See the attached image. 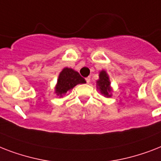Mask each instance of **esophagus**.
I'll return each instance as SVG.
<instances>
[{"instance_id":"obj_1","label":"esophagus","mask_w":161,"mask_h":161,"mask_svg":"<svg viewBox=\"0 0 161 161\" xmlns=\"http://www.w3.org/2000/svg\"><path fill=\"white\" fill-rule=\"evenodd\" d=\"M86 82H87V83H90V77H87V78H85Z\"/></svg>"}]
</instances>
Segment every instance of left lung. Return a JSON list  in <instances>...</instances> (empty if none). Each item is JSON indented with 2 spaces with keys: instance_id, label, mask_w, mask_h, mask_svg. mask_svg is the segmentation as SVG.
Returning a JSON list of instances; mask_svg holds the SVG:
<instances>
[{
  "instance_id": "obj_1",
  "label": "left lung",
  "mask_w": 161,
  "mask_h": 161,
  "mask_svg": "<svg viewBox=\"0 0 161 161\" xmlns=\"http://www.w3.org/2000/svg\"><path fill=\"white\" fill-rule=\"evenodd\" d=\"M98 83V86L99 89H100L101 93H103L104 96L107 97H110L109 92L111 91L110 88V83L108 81V74L106 73L105 71H102L99 74V80L97 82Z\"/></svg>"
}]
</instances>
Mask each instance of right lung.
Masks as SVG:
<instances>
[{"mask_svg":"<svg viewBox=\"0 0 161 161\" xmlns=\"http://www.w3.org/2000/svg\"><path fill=\"white\" fill-rule=\"evenodd\" d=\"M86 81L80 74L71 68H65L59 74L58 84L56 87V93L61 97L68 91L71 90L78 83H85Z\"/></svg>","mask_w":161,"mask_h":161,"instance_id":"1","label":"right lung"}]
</instances>
